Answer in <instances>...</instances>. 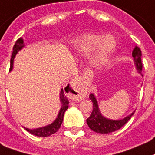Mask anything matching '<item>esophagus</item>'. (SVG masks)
Wrapping results in <instances>:
<instances>
[{
	"mask_svg": "<svg viewBox=\"0 0 155 155\" xmlns=\"http://www.w3.org/2000/svg\"><path fill=\"white\" fill-rule=\"evenodd\" d=\"M68 92L70 98L74 101H80L86 97L87 91L84 88H81L77 83H72L68 85Z\"/></svg>",
	"mask_w": 155,
	"mask_h": 155,
	"instance_id": "34e87169",
	"label": "esophagus"
}]
</instances>
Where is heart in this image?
Here are the masks:
<instances>
[{"label": "heart", "mask_w": 155, "mask_h": 155, "mask_svg": "<svg viewBox=\"0 0 155 155\" xmlns=\"http://www.w3.org/2000/svg\"><path fill=\"white\" fill-rule=\"evenodd\" d=\"M116 46V40L111 35L88 34L81 37L77 42V47L83 53H89L95 49L93 63L96 66H101L108 62Z\"/></svg>", "instance_id": "heart-1"}]
</instances>
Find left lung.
Returning <instances> with one entry per match:
<instances>
[{
    "instance_id": "obj_1",
    "label": "left lung",
    "mask_w": 155,
    "mask_h": 155,
    "mask_svg": "<svg viewBox=\"0 0 155 155\" xmlns=\"http://www.w3.org/2000/svg\"><path fill=\"white\" fill-rule=\"evenodd\" d=\"M132 56L134 58V61H135L137 70L139 73H141L143 70V63L141 60L142 52L139 47H135V49L133 50ZM89 99L93 102V108L90 116L86 120V122L89 128L97 133L108 134V133L117 131L119 129H120L134 115V112H133L130 116H127L123 120H108L101 114L99 108H98L97 101L93 94L89 95Z\"/></svg>"
}]
</instances>
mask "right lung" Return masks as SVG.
Returning <instances> with one entry per match:
<instances>
[{
	"instance_id": "add662e5",
	"label": "right lung",
	"mask_w": 155,
	"mask_h": 155,
	"mask_svg": "<svg viewBox=\"0 0 155 155\" xmlns=\"http://www.w3.org/2000/svg\"><path fill=\"white\" fill-rule=\"evenodd\" d=\"M23 47H24V40H23L22 37H20V38H19V39L16 41V43H15V45H14L13 47V51H12V54L11 60H10L9 70H11L12 69L14 57L16 56L17 52L19 51ZM66 88L68 89V86L66 87ZM65 90H66V89H65ZM60 99H61V101H62V108L60 109L58 116V118L56 119L54 121V123H52L51 124L48 125V126L43 127H40V128L38 129H33V130L26 128V127H24V129H25L26 131H28V132H30L31 134H32V135H36V136H39V137H47V136H50V135H52V134H54L55 132H57L58 130L60 128V127L62 125V121H63L64 113H65L66 110L69 107V101L68 99H67V97L65 96L63 89H61Z\"/></svg>"
}]
</instances>
